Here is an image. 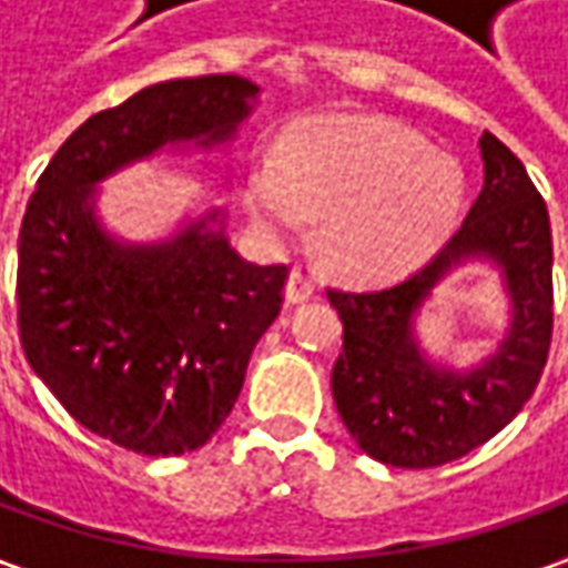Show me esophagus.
<instances>
[{"mask_svg":"<svg viewBox=\"0 0 568 568\" xmlns=\"http://www.w3.org/2000/svg\"><path fill=\"white\" fill-rule=\"evenodd\" d=\"M314 292H317L314 273H311V270H304V266H292L288 283H285V302L302 304L307 302V298H314Z\"/></svg>","mask_w":568,"mask_h":568,"instance_id":"obj_1","label":"esophagus"}]
</instances>
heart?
Listing matches in <instances>:
<instances>
[{"label":"heart","mask_w":568,"mask_h":568,"mask_svg":"<svg viewBox=\"0 0 568 568\" xmlns=\"http://www.w3.org/2000/svg\"><path fill=\"white\" fill-rule=\"evenodd\" d=\"M459 163L412 128L377 115H321L292 125L276 156L254 160L245 204L270 235L321 213V251L352 276H386L427 261L462 213Z\"/></svg>","instance_id":"obj_1"}]
</instances>
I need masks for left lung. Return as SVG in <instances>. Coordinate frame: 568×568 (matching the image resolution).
I'll list each match as a JSON object with an SVG mask.
<instances>
[{
	"label": "left lung",
	"mask_w": 568,
	"mask_h": 568,
	"mask_svg": "<svg viewBox=\"0 0 568 568\" xmlns=\"http://www.w3.org/2000/svg\"><path fill=\"white\" fill-rule=\"evenodd\" d=\"M484 187L462 229L408 280L383 288H326L343 321L333 399L371 459L434 468L499 434L538 386L554 336L550 216L513 150L484 131ZM484 256L504 270L514 323L498 352L471 372L426 362L414 314L446 272Z\"/></svg>",
	"instance_id": "8db88e82"
}]
</instances>
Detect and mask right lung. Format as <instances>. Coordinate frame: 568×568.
<instances>
[{
	"instance_id": "right-lung-1",
	"label": "right lung",
	"mask_w": 568,
	"mask_h": 568,
	"mask_svg": "<svg viewBox=\"0 0 568 568\" xmlns=\"http://www.w3.org/2000/svg\"><path fill=\"white\" fill-rule=\"evenodd\" d=\"M257 90L239 74L138 90L71 131L24 210V355L71 418L131 453L182 456L220 430L283 307L288 266L247 264L220 210L160 245L115 242L93 216V185L166 144H223Z\"/></svg>"
}]
</instances>
